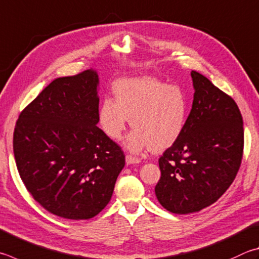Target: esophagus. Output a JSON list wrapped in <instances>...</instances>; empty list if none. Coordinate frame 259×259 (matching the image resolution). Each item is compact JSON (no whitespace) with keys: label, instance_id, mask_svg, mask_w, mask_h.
Instances as JSON below:
<instances>
[{"label":"esophagus","instance_id":"34e87169","mask_svg":"<svg viewBox=\"0 0 259 259\" xmlns=\"http://www.w3.org/2000/svg\"><path fill=\"white\" fill-rule=\"evenodd\" d=\"M125 162H126V164H128V165H130V164H138L140 162V158L131 156V155H126Z\"/></svg>","mask_w":259,"mask_h":259}]
</instances>
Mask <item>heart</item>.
<instances>
[{"label": "heart", "instance_id": "obj_1", "mask_svg": "<svg viewBox=\"0 0 259 259\" xmlns=\"http://www.w3.org/2000/svg\"><path fill=\"white\" fill-rule=\"evenodd\" d=\"M115 101L103 98L98 123L112 140H119L130 123L136 128L126 138L131 152L166 149L180 138L188 115V97L182 88L153 77L122 79L113 86Z\"/></svg>", "mask_w": 259, "mask_h": 259}]
</instances>
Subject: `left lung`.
Segmentation results:
<instances>
[{
	"instance_id": "left-lung-1",
	"label": "left lung",
	"mask_w": 259,
	"mask_h": 259,
	"mask_svg": "<svg viewBox=\"0 0 259 259\" xmlns=\"http://www.w3.org/2000/svg\"><path fill=\"white\" fill-rule=\"evenodd\" d=\"M195 94L185 130L158 159L155 195L175 214L199 211L231 186L243 152V121L231 97L191 71Z\"/></svg>"
}]
</instances>
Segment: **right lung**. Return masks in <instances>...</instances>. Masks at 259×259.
I'll return each instance as SVG.
<instances>
[{
    "mask_svg": "<svg viewBox=\"0 0 259 259\" xmlns=\"http://www.w3.org/2000/svg\"><path fill=\"white\" fill-rule=\"evenodd\" d=\"M98 74L89 69L58 78L23 110L13 153L27 190L50 213L96 216L111 200L124 154L96 125Z\"/></svg>",
    "mask_w": 259,
    "mask_h": 259,
    "instance_id": "obj_1",
    "label": "right lung"
}]
</instances>
